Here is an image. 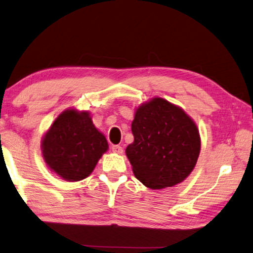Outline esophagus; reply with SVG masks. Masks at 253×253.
<instances>
[{
	"label": "esophagus",
	"instance_id": "1",
	"mask_svg": "<svg viewBox=\"0 0 253 253\" xmlns=\"http://www.w3.org/2000/svg\"><path fill=\"white\" fill-rule=\"evenodd\" d=\"M111 149H112V151L117 154H122V152H123V149L121 145H112V148Z\"/></svg>",
	"mask_w": 253,
	"mask_h": 253
}]
</instances>
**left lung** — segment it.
Listing matches in <instances>:
<instances>
[{
    "label": "left lung",
    "instance_id": "1",
    "mask_svg": "<svg viewBox=\"0 0 253 253\" xmlns=\"http://www.w3.org/2000/svg\"><path fill=\"white\" fill-rule=\"evenodd\" d=\"M134 141L126 149L135 178L150 189L181 183L193 171L201 150L196 122L162 97L135 110L131 124Z\"/></svg>",
    "mask_w": 253,
    "mask_h": 253
}]
</instances>
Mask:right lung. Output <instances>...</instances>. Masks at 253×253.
Masks as SVG:
<instances>
[{"instance_id": "right-lung-1", "label": "right lung", "mask_w": 253, "mask_h": 253, "mask_svg": "<svg viewBox=\"0 0 253 253\" xmlns=\"http://www.w3.org/2000/svg\"><path fill=\"white\" fill-rule=\"evenodd\" d=\"M42 156L48 169L66 181L85 179L109 149L87 111L68 109L43 135Z\"/></svg>"}]
</instances>
